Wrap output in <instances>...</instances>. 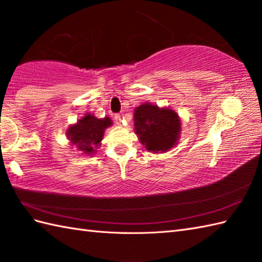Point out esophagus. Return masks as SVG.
Returning a JSON list of instances; mask_svg holds the SVG:
<instances>
[{"label":"esophagus","mask_w":262,"mask_h":262,"mask_svg":"<svg viewBox=\"0 0 262 262\" xmlns=\"http://www.w3.org/2000/svg\"><path fill=\"white\" fill-rule=\"evenodd\" d=\"M114 118H115V122H116L117 125H120L121 124V116L119 114H116L114 116Z\"/></svg>","instance_id":"esophagus-1"}]
</instances>
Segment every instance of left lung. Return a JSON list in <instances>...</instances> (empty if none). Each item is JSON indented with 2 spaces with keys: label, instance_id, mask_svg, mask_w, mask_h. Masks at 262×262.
<instances>
[{
  "label": "left lung",
  "instance_id": "1",
  "mask_svg": "<svg viewBox=\"0 0 262 262\" xmlns=\"http://www.w3.org/2000/svg\"><path fill=\"white\" fill-rule=\"evenodd\" d=\"M135 132L145 148L153 153L169 151L180 137L181 122L170 108L143 103L134 111Z\"/></svg>",
  "mask_w": 262,
  "mask_h": 262
}]
</instances>
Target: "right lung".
<instances>
[{
    "mask_svg": "<svg viewBox=\"0 0 262 262\" xmlns=\"http://www.w3.org/2000/svg\"><path fill=\"white\" fill-rule=\"evenodd\" d=\"M113 125L109 117L99 119L94 115L86 114L77 120L75 125L69 127L66 135L79 151L88 155H92L96 148L100 146L105 128Z\"/></svg>",
    "mask_w": 262,
    "mask_h": 262,
    "instance_id": "right-lung-1",
    "label": "right lung"
}]
</instances>
